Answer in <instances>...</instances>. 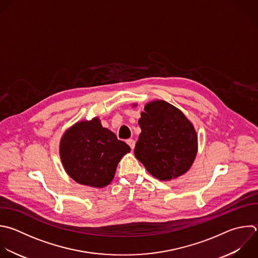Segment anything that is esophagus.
I'll use <instances>...</instances> for the list:
<instances>
[{
	"mask_svg": "<svg viewBox=\"0 0 258 258\" xmlns=\"http://www.w3.org/2000/svg\"><path fill=\"white\" fill-rule=\"evenodd\" d=\"M127 144L130 146V148L133 150L134 147H135V141L133 139H128L127 140Z\"/></svg>",
	"mask_w": 258,
	"mask_h": 258,
	"instance_id": "34e87169",
	"label": "esophagus"
}]
</instances>
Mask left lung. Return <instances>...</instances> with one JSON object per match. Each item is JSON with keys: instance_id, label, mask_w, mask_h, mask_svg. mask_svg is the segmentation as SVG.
Instances as JSON below:
<instances>
[{"instance_id": "1", "label": "left lung", "mask_w": 258, "mask_h": 258, "mask_svg": "<svg viewBox=\"0 0 258 258\" xmlns=\"http://www.w3.org/2000/svg\"><path fill=\"white\" fill-rule=\"evenodd\" d=\"M138 124L141 133L134 154L151 175L170 180L191 167L198 152V135L179 109L163 100L149 102Z\"/></svg>"}]
</instances>
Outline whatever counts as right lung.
Masks as SVG:
<instances>
[{"label":"right lung","mask_w":258,"mask_h":258,"mask_svg":"<svg viewBox=\"0 0 258 258\" xmlns=\"http://www.w3.org/2000/svg\"><path fill=\"white\" fill-rule=\"evenodd\" d=\"M130 147L101 124L99 117L77 122L62 135L59 156L67 173L78 183L104 187L114 178Z\"/></svg>","instance_id":"add662e5"}]
</instances>
